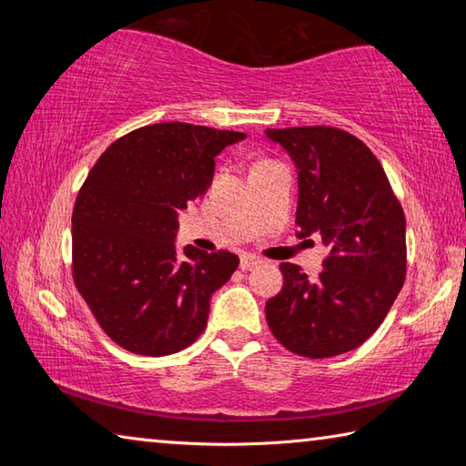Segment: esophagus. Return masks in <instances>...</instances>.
Returning a JSON list of instances; mask_svg holds the SVG:
<instances>
[{
  "label": "esophagus",
  "mask_w": 466,
  "mask_h": 466,
  "mask_svg": "<svg viewBox=\"0 0 466 466\" xmlns=\"http://www.w3.org/2000/svg\"><path fill=\"white\" fill-rule=\"evenodd\" d=\"M263 261H261V257H257V255H250V252H244V255L240 257V267L244 271H248V269H252V267H257V265H261Z\"/></svg>",
  "instance_id": "34e87169"
}]
</instances>
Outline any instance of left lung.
Masks as SVG:
<instances>
[{
    "label": "left lung",
    "mask_w": 466,
    "mask_h": 466,
    "mask_svg": "<svg viewBox=\"0 0 466 466\" xmlns=\"http://www.w3.org/2000/svg\"><path fill=\"white\" fill-rule=\"evenodd\" d=\"M298 167L299 238L320 236L322 271L281 263L283 288L265 304L273 337L310 360L356 350L382 325L407 275L405 214L364 141L327 125L267 129Z\"/></svg>",
    "instance_id": "left-lung-1"
}]
</instances>
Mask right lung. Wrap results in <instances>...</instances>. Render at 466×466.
Returning <instances> with one entry per match:
<instances>
[{"label": "right lung", "instance_id": "add662e5", "mask_svg": "<svg viewBox=\"0 0 466 466\" xmlns=\"http://www.w3.org/2000/svg\"><path fill=\"white\" fill-rule=\"evenodd\" d=\"M247 136L191 123L146 125L113 141L72 214V275L100 329L137 356L197 341L209 298L238 267L234 252L175 248L178 211L208 191L226 146Z\"/></svg>", "mask_w": 466, "mask_h": 466}]
</instances>
